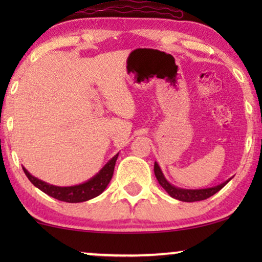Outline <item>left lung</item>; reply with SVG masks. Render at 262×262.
<instances>
[{
    "mask_svg": "<svg viewBox=\"0 0 262 262\" xmlns=\"http://www.w3.org/2000/svg\"><path fill=\"white\" fill-rule=\"evenodd\" d=\"M154 171H155V177L157 179V181H159V184L166 189V192L171 196V198L180 200V202H187V203L199 202V200H205L207 198H210L211 195L216 194L218 191H221V189L231 180L230 178L229 180L224 181L223 184H220L209 188L186 189V188H180V187H177V186L171 185L170 182L164 178L162 170H161V168L157 162H155V164H154Z\"/></svg>",
    "mask_w": 262,
    "mask_h": 262,
    "instance_id": "obj_1",
    "label": "left lung"
}]
</instances>
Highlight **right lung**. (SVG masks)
Returning <instances> with one entry per match:
<instances>
[{
    "instance_id": "add662e5",
    "label": "right lung",
    "mask_w": 262,
    "mask_h": 262,
    "mask_svg": "<svg viewBox=\"0 0 262 262\" xmlns=\"http://www.w3.org/2000/svg\"><path fill=\"white\" fill-rule=\"evenodd\" d=\"M118 155H119V154L114 155L112 159L101 168V170H100L96 175H94L92 179H89L88 181H85L83 184L80 185L68 186V187L50 185L48 182L39 180L38 178L33 177V175L30 174V171H28L25 167H23V169L25 171V174H26V177L28 178V180H30L35 187L46 193L48 195L52 196V198L55 199H58L60 202L82 203L87 202L89 199L95 198V196L100 195L103 191H105L107 185L110 184L111 179L113 177L114 166H116Z\"/></svg>"
}]
</instances>
